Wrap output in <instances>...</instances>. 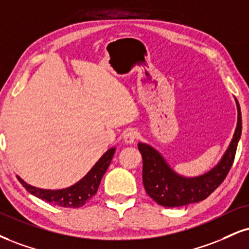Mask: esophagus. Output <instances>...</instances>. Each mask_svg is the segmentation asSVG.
<instances>
[{"label": "esophagus", "instance_id": "34e87169", "mask_svg": "<svg viewBox=\"0 0 249 249\" xmlns=\"http://www.w3.org/2000/svg\"><path fill=\"white\" fill-rule=\"evenodd\" d=\"M138 136H139V133L137 132L136 130H128L126 133L124 134V140L125 142L127 143H133L134 142H136V139L138 138Z\"/></svg>", "mask_w": 249, "mask_h": 249}]
</instances>
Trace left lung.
<instances>
[{
	"label": "left lung",
	"instance_id": "8db88e82",
	"mask_svg": "<svg viewBox=\"0 0 249 249\" xmlns=\"http://www.w3.org/2000/svg\"><path fill=\"white\" fill-rule=\"evenodd\" d=\"M238 106V125L230 147L213 169L198 178H187L174 173L162 157L146 143H138L142 157V183L146 193L159 205L178 208L208 198L226 178L241 136V112Z\"/></svg>",
	"mask_w": 249,
	"mask_h": 249
}]
</instances>
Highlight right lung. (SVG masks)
<instances>
[{
	"label": "right lung",
	"instance_id": "add662e5",
	"mask_svg": "<svg viewBox=\"0 0 249 249\" xmlns=\"http://www.w3.org/2000/svg\"><path fill=\"white\" fill-rule=\"evenodd\" d=\"M116 148H110L106 154L102 157L97 163L90 169L87 175L81 181L77 182L70 188L61 190H45L35 188L32 185L23 181L22 178L17 176L20 184L38 198L46 200V202L54 204L62 208H80L83 206L97 193L98 185L101 183V179L106 174L107 167L111 162Z\"/></svg>",
	"mask_w": 249,
	"mask_h": 249
}]
</instances>
